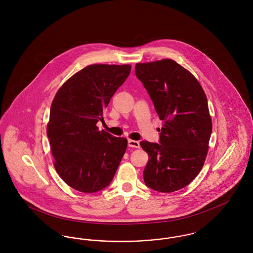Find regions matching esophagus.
Instances as JSON below:
<instances>
[{"label": "esophagus", "instance_id": "esophagus-1", "mask_svg": "<svg viewBox=\"0 0 253 253\" xmlns=\"http://www.w3.org/2000/svg\"><path fill=\"white\" fill-rule=\"evenodd\" d=\"M128 146H129V147H132V148H139L140 144H139L138 141L129 139V140H128Z\"/></svg>", "mask_w": 253, "mask_h": 253}]
</instances>
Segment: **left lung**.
Returning <instances> with one entry per match:
<instances>
[{"label": "left lung", "mask_w": 253, "mask_h": 253, "mask_svg": "<svg viewBox=\"0 0 253 253\" xmlns=\"http://www.w3.org/2000/svg\"><path fill=\"white\" fill-rule=\"evenodd\" d=\"M156 112L164 121L159 143L141 141L149 155L145 185L161 193L178 191L196 177L204 165L212 131L204 90L191 73L174 60L135 64Z\"/></svg>", "instance_id": "8db88e82"}]
</instances>
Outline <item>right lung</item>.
Masks as SVG:
<instances>
[{
  "label": "right lung",
  "instance_id": "right-lung-1",
  "mask_svg": "<svg viewBox=\"0 0 253 253\" xmlns=\"http://www.w3.org/2000/svg\"><path fill=\"white\" fill-rule=\"evenodd\" d=\"M131 65L93 64L76 73L53 99L47 136L61 179L83 193L103 190L113 180L127 139L98 131L103 111L124 84Z\"/></svg>",
  "mask_w": 253,
  "mask_h": 253
}]
</instances>
